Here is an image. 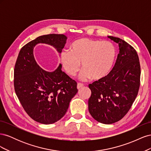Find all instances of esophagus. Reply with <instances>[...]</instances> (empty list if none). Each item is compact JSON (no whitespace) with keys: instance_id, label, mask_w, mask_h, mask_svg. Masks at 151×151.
<instances>
[{"instance_id":"34e87169","label":"esophagus","mask_w":151,"mask_h":151,"mask_svg":"<svg viewBox=\"0 0 151 151\" xmlns=\"http://www.w3.org/2000/svg\"><path fill=\"white\" fill-rule=\"evenodd\" d=\"M84 86V84H82V83H79L78 84H77V89H81V88H83V87Z\"/></svg>"}]
</instances>
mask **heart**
<instances>
[{"label": "heart", "instance_id": "b5f03b06", "mask_svg": "<svg viewBox=\"0 0 151 151\" xmlns=\"http://www.w3.org/2000/svg\"><path fill=\"white\" fill-rule=\"evenodd\" d=\"M116 55L114 45L108 41L79 38L74 41L68 51L61 53L60 60L67 74L74 76L80 70L81 62L84 70L81 79L91 77L99 80L110 72Z\"/></svg>", "mask_w": 151, "mask_h": 151}]
</instances>
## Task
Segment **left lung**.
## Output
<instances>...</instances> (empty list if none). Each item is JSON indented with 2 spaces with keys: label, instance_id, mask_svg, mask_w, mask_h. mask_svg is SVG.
Returning <instances> with one entry per match:
<instances>
[{
  "label": "left lung",
  "instance_id": "1",
  "mask_svg": "<svg viewBox=\"0 0 151 151\" xmlns=\"http://www.w3.org/2000/svg\"><path fill=\"white\" fill-rule=\"evenodd\" d=\"M108 37L119 46L115 64L107 76L89 84V111L96 120L104 124H111L125 116L138 94L140 82L136 50L119 38Z\"/></svg>",
  "mask_w": 151,
  "mask_h": 151
}]
</instances>
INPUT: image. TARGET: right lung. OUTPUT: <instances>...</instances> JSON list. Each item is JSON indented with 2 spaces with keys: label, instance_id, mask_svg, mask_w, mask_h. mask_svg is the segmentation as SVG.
Masks as SVG:
<instances>
[{
  "label": "right lung",
  "instance_id": "1",
  "mask_svg": "<svg viewBox=\"0 0 151 151\" xmlns=\"http://www.w3.org/2000/svg\"><path fill=\"white\" fill-rule=\"evenodd\" d=\"M67 38L65 35L58 34L39 36L21 48L16 62V94L26 113L43 124H52L61 119L78 90L76 81L62 71L61 65L52 72L39 67L34 58L33 48L39 43H47L61 53Z\"/></svg>",
  "mask_w": 151,
  "mask_h": 151
}]
</instances>
